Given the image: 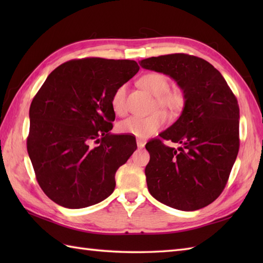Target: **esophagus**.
<instances>
[{"label": "esophagus", "mask_w": 263, "mask_h": 263, "mask_svg": "<svg viewBox=\"0 0 263 263\" xmlns=\"http://www.w3.org/2000/svg\"><path fill=\"white\" fill-rule=\"evenodd\" d=\"M137 144H138V148H143L144 144H146V141L142 140V139H138Z\"/></svg>", "instance_id": "esophagus-1"}]
</instances>
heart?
I'll return each mask as SVG.
<instances>
[{"mask_svg": "<svg viewBox=\"0 0 263 263\" xmlns=\"http://www.w3.org/2000/svg\"><path fill=\"white\" fill-rule=\"evenodd\" d=\"M140 85L150 93L157 97L156 107L160 108L168 116L175 117L183 110L186 103V97L183 91L171 89V81L168 77L152 72L147 73L140 79ZM125 98H126V85L117 87L111 96V108L116 114H123L125 111ZM166 123V115L162 111L149 116L133 115L121 121L117 124V131L122 135H131L138 138H148L156 135L160 128H163Z\"/></svg>", "mask_w": 263, "mask_h": 263, "instance_id": "heart-1", "label": "heart"}]
</instances>
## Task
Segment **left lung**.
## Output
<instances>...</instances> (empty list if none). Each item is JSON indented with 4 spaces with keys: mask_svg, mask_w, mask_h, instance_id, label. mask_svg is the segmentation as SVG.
I'll return each mask as SVG.
<instances>
[{
    "mask_svg": "<svg viewBox=\"0 0 263 263\" xmlns=\"http://www.w3.org/2000/svg\"><path fill=\"white\" fill-rule=\"evenodd\" d=\"M143 69L173 78L186 97L178 120L146 144L150 194L172 208L193 211L219 197L235 163L239 108L224 77L205 60L168 54L140 61ZM178 142V149L161 139Z\"/></svg>",
    "mask_w": 263,
    "mask_h": 263,
    "instance_id": "8db88e82",
    "label": "left lung"
}]
</instances>
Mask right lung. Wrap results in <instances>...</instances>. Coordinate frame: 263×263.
I'll return each instance as SVG.
<instances>
[{"label": "right lung", "instance_id": "add662e5", "mask_svg": "<svg viewBox=\"0 0 263 263\" xmlns=\"http://www.w3.org/2000/svg\"><path fill=\"white\" fill-rule=\"evenodd\" d=\"M139 69L131 60H71L51 72L33 97L27 150L39 186L55 203L80 209L113 193L115 173L137 143L109 132L110 100Z\"/></svg>", "mask_w": 263, "mask_h": 263}]
</instances>
